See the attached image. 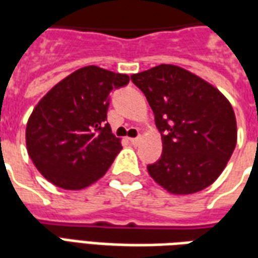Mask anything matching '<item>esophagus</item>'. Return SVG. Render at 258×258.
Segmentation results:
<instances>
[{
  "label": "esophagus",
  "instance_id": "34e87169",
  "mask_svg": "<svg viewBox=\"0 0 258 258\" xmlns=\"http://www.w3.org/2000/svg\"><path fill=\"white\" fill-rule=\"evenodd\" d=\"M128 141L130 144H133V145H138L141 140H140V138H128Z\"/></svg>",
  "mask_w": 258,
  "mask_h": 258
}]
</instances>
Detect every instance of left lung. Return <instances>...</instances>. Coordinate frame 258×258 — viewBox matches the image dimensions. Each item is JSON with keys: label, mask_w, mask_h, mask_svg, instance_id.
<instances>
[{"label": "left lung", "mask_w": 258, "mask_h": 258, "mask_svg": "<svg viewBox=\"0 0 258 258\" xmlns=\"http://www.w3.org/2000/svg\"><path fill=\"white\" fill-rule=\"evenodd\" d=\"M155 114L163 151L148 165L152 179L172 194H194L223 172L237 140L235 111L215 86L184 68L160 64L131 75Z\"/></svg>", "instance_id": "8db88e82"}]
</instances>
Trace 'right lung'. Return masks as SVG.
<instances>
[{
    "label": "right lung",
    "instance_id": "right-lung-1",
    "mask_svg": "<svg viewBox=\"0 0 258 258\" xmlns=\"http://www.w3.org/2000/svg\"><path fill=\"white\" fill-rule=\"evenodd\" d=\"M130 77L88 66L41 98L26 125V147L37 170L53 184L81 190L95 183L121 151L107 123L109 95Z\"/></svg>",
    "mask_w": 258,
    "mask_h": 258
}]
</instances>
